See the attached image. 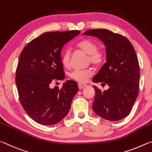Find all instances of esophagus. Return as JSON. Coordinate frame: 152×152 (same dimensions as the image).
I'll return each instance as SVG.
<instances>
[{"instance_id":"34e87169","label":"esophagus","mask_w":152,"mask_h":152,"mask_svg":"<svg viewBox=\"0 0 152 152\" xmlns=\"http://www.w3.org/2000/svg\"><path fill=\"white\" fill-rule=\"evenodd\" d=\"M86 86H87L86 84H82V83H79L78 84V88H79V89L84 88V87H86Z\"/></svg>"}]
</instances>
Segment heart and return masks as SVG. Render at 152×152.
<instances>
[{"instance_id":"1","label":"heart","mask_w":152,"mask_h":152,"mask_svg":"<svg viewBox=\"0 0 152 152\" xmlns=\"http://www.w3.org/2000/svg\"><path fill=\"white\" fill-rule=\"evenodd\" d=\"M76 48L82 50L83 52L88 55V60L94 66H99L104 62V53L101 50H98L97 45L92 39L84 38L80 40L76 43ZM61 61L64 66L68 67L70 66L71 58V51L69 49H65L62 51L61 55ZM92 75V71L91 69L85 70H73L70 74V76L74 80L80 82H86L88 78Z\"/></svg>"}]
</instances>
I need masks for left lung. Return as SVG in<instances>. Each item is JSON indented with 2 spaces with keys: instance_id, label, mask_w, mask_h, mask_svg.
<instances>
[{
  "instance_id": "obj_1",
  "label": "left lung",
  "mask_w": 152,
  "mask_h": 152,
  "mask_svg": "<svg viewBox=\"0 0 152 152\" xmlns=\"http://www.w3.org/2000/svg\"><path fill=\"white\" fill-rule=\"evenodd\" d=\"M84 35L96 37L103 42L107 61L92 81L108 84L102 92L96 86L92 109L103 119L117 121L132 109L139 93L140 66L134 48L124 36L104 29H89Z\"/></svg>"
}]
</instances>
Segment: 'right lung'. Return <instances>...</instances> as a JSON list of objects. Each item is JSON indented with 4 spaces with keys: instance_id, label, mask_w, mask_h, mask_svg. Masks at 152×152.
Instances as JSON below:
<instances>
[{
    "instance_id": "obj_1",
    "label": "right lung",
    "mask_w": 152,
    "mask_h": 152,
    "mask_svg": "<svg viewBox=\"0 0 152 152\" xmlns=\"http://www.w3.org/2000/svg\"><path fill=\"white\" fill-rule=\"evenodd\" d=\"M80 31L43 33L25 46L20 53L16 77L19 100L27 115L38 123H58L70 110L72 101L78 91L75 81L68 80L62 88H51L53 80L65 77L61 51Z\"/></svg>"
}]
</instances>
